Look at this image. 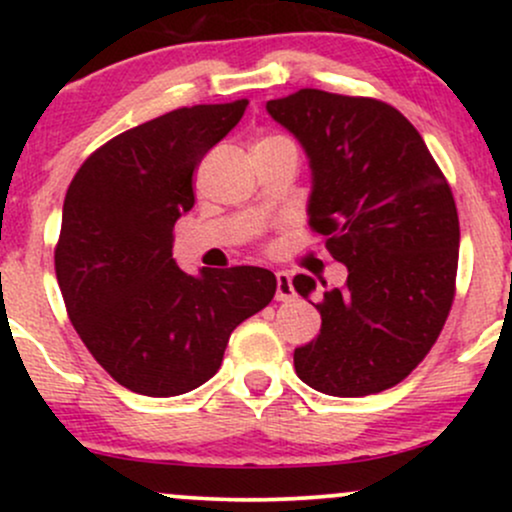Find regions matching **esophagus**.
Segmentation results:
<instances>
[{"label":"esophagus","mask_w":512,"mask_h":512,"mask_svg":"<svg viewBox=\"0 0 512 512\" xmlns=\"http://www.w3.org/2000/svg\"><path fill=\"white\" fill-rule=\"evenodd\" d=\"M296 296L289 272H276V301H291Z\"/></svg>","instance_id":"esophagus-1"}]
</instances>
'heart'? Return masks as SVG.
Returning <instances> with one entry per match:
<instances>
[{
    "instance_id": "1",
    "label": "heart",
    "mask_w": 512,
    "mask_h": 512,
    "mask_svg": "<svg viewBox=\"0 0 512 512\" xmlns=\"http://www.w3.org/2000/svg\"><path fill=\"white\" fill-rule=\"evenodd\" d=\"M281 139H286V137H279V134H269V137H262V139H257V144H269V142H281Z\"/></svg>"
}]
</instances>
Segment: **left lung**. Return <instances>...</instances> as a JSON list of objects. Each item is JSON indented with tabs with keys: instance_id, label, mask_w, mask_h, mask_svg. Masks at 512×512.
I'll list each match as a JSON object with an SVG mask.
<instances>
[{
	"instance_id": "1",
	"label": "left lung",
	"mask_w": 512,
	"mask_h": 512,
	"mask_svg": "<svg viewBox=\"0 0 512 512\" xmlns=\"http://www.w3.org/2000/svg\"><path fill=\"white\" fill-rule=\"evenodd\" d=\"M267 110L303 144L308 223L349 269L315 303L322 327L293 351L298 378L334 397L395 387L436 344L455 298L460 219L448 180L383 101L301 88ZM293 286L308 298L315 279L298 274Z\"/></svg>"
}]
</instances>
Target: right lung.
<instances>
[{
    "mask_svg": "<svg viewBox=\"0 0 512 512\" xmlns=\"http://www.w3.org/2000/svg\"><path fill=\"white\" fill-rule=\"evenodd\" d=\"M245 108V98L192 105L127 129L81 163L64 197L55 272L67 315L110 378L137 395L207 383L231 332L274 298L269 269L192 276L173 260L195 170Z\"/></svg>",
    "mask_w": 512,
    "mask_h": 512,
    "instance_id": "right-lung-1",
    "label": "right lung"
}]
</instances>
